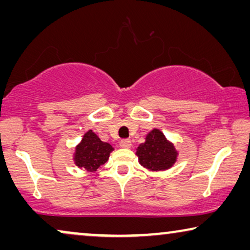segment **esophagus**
<instances>
[{"label":"esophagus","instance_id":"esophagus-1","mask_svg":"<svg viewBox=\"0 0 250 250\" xmlns=\"http://www.w3.org/2000/svg\"><path fill=\"white\" fill-rule=\"evenodd\" d=\"M119 146H121L122 148H124V149H128V148H131L132 142H131V140L124 139V140H122L121 143H119Z\"/></svg>","mask_w":250,"mask_h":250}]
</instances>
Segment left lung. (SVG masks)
<instances>
[{
    "mask_svg": "<svg viewBox=\"0 0 250 250\" xmlns=\"http://www.w3.org/2000/svg\"><path fill=\"white\" fill-rule=\"evenodd\" d=\"M179 152L170 141L159 129H152L146 135V142L136 149L139 163L152 172L165 170L175 164Z\"/></svg>",
    "mask_w": 250,
    "mask_h": 250,
    "instance_id": "8db88e82",
    "label": "left lung"
}]
</instances>
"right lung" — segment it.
Listing matches in <instances>:
<instances>
[{
	"mask_svg": "<svg viewBox=\"0 0 250 250\" xmlns=\"http://www.w3.org/2000/svg\"><path fill=\"white\" fill-rule=\"evenodd\" d=\"M114 148L107 142H102L100 138L90 129L85 133L82 141L75 148L74 163L80 168L87 172H95L99 167L108 162Z\"/></svg>",
	"mask_w": 250,
	"mask_h": 250,
	"instance_id": "add662e5",
	"label": "right lung"
}]
</instances>
